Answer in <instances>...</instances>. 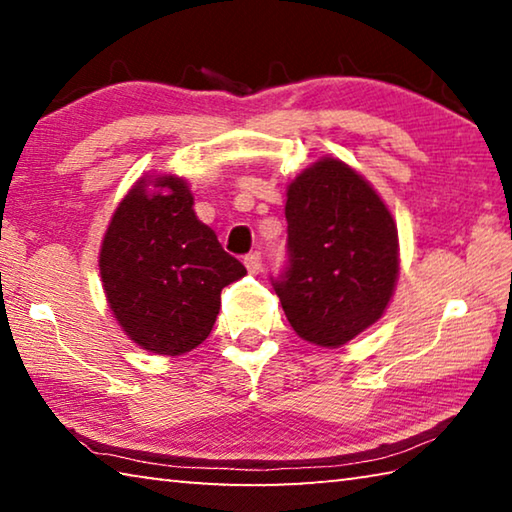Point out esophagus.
I'll return each instance as SVG.
<instances>
[{
  "mask_svg": "<svg viewBox=\"0 0 512 512\" xmlns=\"http://www.w3.org/2000/svg\"><path fill=\"white\" fill-rule=\"evenodd\" d=\"M244 264H246V268H248L250 273H257L259 268H262V253H259V250H253V253H248L244 257Z\"/></svg>",
  "mask_w": 512,
  "mask_h": 512,
  "instance_id": "1",
  "label": "esophagus"
}]
</instances>
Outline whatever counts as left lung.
<instances>
[{"instance_id":"1","label":"left lung","mask_w":512,"mask_h":512,"mask_svg":"<svg viewBox=\"0 0 512 512\" xmlns=\"http://www.w3.org/2000/svg\"><path fill=\"white\" fill-rule=\"evenodd\" d=\"M287 266L271 277L298 336L339 348L381 318L393 296L397 228L375 189L325 158L287 192Z\"/></svg>"}]
</instances>
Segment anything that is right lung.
I'll return each instance as SVG.
<instances>
[{
  "mask_svg": "<svg viewBox=\"0 0 512 512\" xmlns=\"http://www.w3.org/2000/svg\"><path fill=\"white\" fill-rule=\"evenodd\" d=\"M140 180L112 214L101 244V282L119 325L140 348L183 354L212 332L221 289L246 275L214 230L196 219L183 178Z\"/></svg>",
  "mask_w": 512,
  "mask_h": 512,
  "instance_id": "add662e5",
  "label": "right lung"
}]
</instances>
